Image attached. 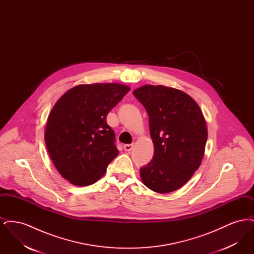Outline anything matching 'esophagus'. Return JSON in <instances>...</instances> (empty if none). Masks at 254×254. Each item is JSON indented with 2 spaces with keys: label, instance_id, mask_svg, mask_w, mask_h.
<instances>
[{
  "label": "esophagus",
  "instance_id": "esophagus-1",
  "mask_svg": "<svg viewBox=\"0 0 254 254\" xmlns=\"http://www.w3.org/2000/svg\"><path fill=\"white\" fill-rule=\"evenodd\" d=\"M133 148V145H124V149L127 152H129Z\"/></svg>",
  "mask_w": 254,
  "mask_h": 254
}]
</instances>
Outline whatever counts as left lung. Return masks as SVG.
I'll return each mask as SVG.
<instances>
[{
	"label": "left lung",
	"instance_id": "left-lung-1",
	"mask_svg": "<svg viewBox=\"0 0 254 254\" xmlns=\"http://www.w3.org/2000/svg\"><path fill=\"white\" fill-rule=\"evenodd\" d=\"M133 95L144 106L154 145L152 160L140 169L145 187L158 193L177 190L199 169L207 129L193 99L179 89L145 85Z\"/></svg>",
	"mask_w": 254,
	"mask_h": 254
}]
</instances>
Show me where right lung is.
<instances>
[{
  "instance_id": "right-lung-1",
  "label": "right lung",
  "mask_w": 254,
  "mask_h": 254,
  "mask_svg": "<svg viewBox=\"0 0 254 254\" xmlns=\"http://www.w3.org/2000/svg\"><path fill=\"white\" fill-rule=\"evenodd\" d=\"M130 88L120 84L79 85L49 114L45 141L55 168L75 186H89L119 154L107 116Z\"/></svg>"
}]
</instances>
